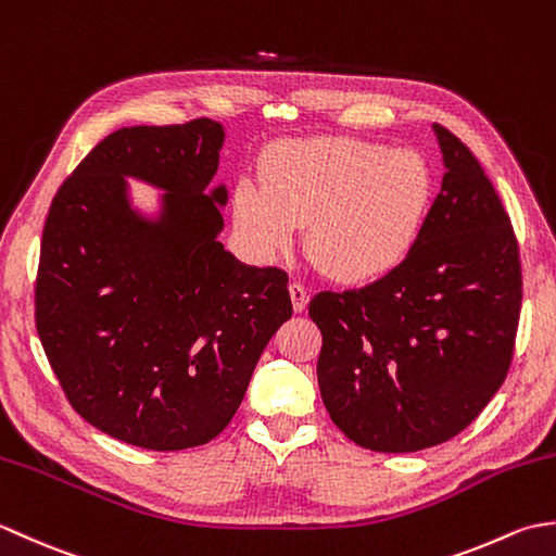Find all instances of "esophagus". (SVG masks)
<instances>
[{"mask_svg": "<svg viewBox=\"0 0 556 556\" xmlns=\"http://www.w3.org/2000/svg\"><path fill=\"white\" fill-rule=\"evenodd\" d=\"M289 293H291V303H293V311L296 313H303L305 308H308V291H305L301 285H289Z\"/></svg>", "mask_w": 556, "mask_h": 556, "instance_id": "1", "label": "esophagus"}]
</instances>
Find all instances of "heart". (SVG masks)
Instances as JSON below:
<instances>
[{"mask_svg": "<svg viewBox=\"0 0 556 556\" xmlns=\"http://www.w3.org/2000/svg\"><path fill=\"white\" fill-rule=\"evenodd\" d=\"M432 203V174L410 150L353 138H311L275 146L263 181L233 188V219L260 255L275 257L299 239L313 265L341 285H370L416 248Z\"/></svg>", "mask_w": 556, "mask_h": 556, "instance_id": "heart-1", "label": "heart"}]
</instances>
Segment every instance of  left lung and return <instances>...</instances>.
Segmentation results:
<instances>
[{"label": "left lung", "mask_w": 556, "mask_h": 556, "mask_svg": "<svg viewBox=\"0 0 556 556\" xmlns=\"http://www.w3.org/2000/svg\"><path fill=\"white\" fill-rule=\"evenodd\" d=\"M442 188L410 255L387 277L320 291L317 384L329 418L372 452L452 440L497 394L514 356L521 260L502 200L460 140L432 124Z\"/></svg>", "instance_id": "8db88e82"}]
</instances>
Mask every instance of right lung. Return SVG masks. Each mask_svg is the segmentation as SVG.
<instances>
[{"label":"right lung","instance_id":"obj_1","mask_svg":"<svg viewBox=\"0 0 556 556\" xmlns=\"http://www.w3.org/2000/svg\"><path fill=\"white\" fill-rule=\"evenodd\" d=\"M224 126L119 128L59 188L45 222L35 325L66 399L126 444H207L239 410L293 308L289 277L224 251L212 186ZM163 191L148 216L127 179Z\"/></svg>","mask_w":556,"mask_h":556}]
</instances>
